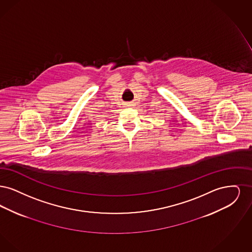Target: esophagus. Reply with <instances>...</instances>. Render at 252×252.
I'll return each mask as SVG.
<instances>
[{"mask_svg": "<svg viewBox=\"0 0 252 252\" xmlns=\"http://www.w3.org/2000/svg\"><path fill=\"white\" fill-rule=\"evenodd\" d=\"M130 104H131V103H127V105H128V106H131Z\"/></svg>", "mask_w": 252, "mask_h": 252, "instance_id": "obj_1", "label": "esophagus"}]
</instances>
